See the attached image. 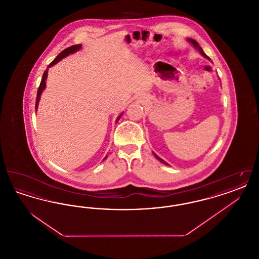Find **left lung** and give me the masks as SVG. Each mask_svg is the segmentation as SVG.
<instances>
[{"mask_svg":"<svg viewBox=\"0 0 259 259\" xmlns=\"http://www.w3.org/2000/svg\"><path fill=\"white\" fill-rule=\"evenodd\" d=\"M187 40H188V41H189V42H190V44H191V45L193 46V48H194L195 50H198V51L200 52V54H201V55H202L203 57L207 58L208 60H209V61H210V58H209V56H207V55H206V53H205V52L203 51V50H202V48H201V47L199 46V44H198L197 41H196L195 39H193V38H190V37H188V38H187ZM152 153H153L154 157H155V158H156L157 160L160 161L161 163H163V164H165V165H169V164H168V163H167L166 161H164L163 160V159H161L160 157H159L158 155H156V154H155L154 152H152Z\"/></svg>","mask_w":259,"mask_h":259,"instance_id":"obj_1","label":"left lung"}]
</instances>
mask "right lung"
<instances>
[{
	"mask_svg": "<svg viewBox=\"0 0 259 259\" xmlns=\"http://www.w3.org/2000/svg\"><path fill=\"white\" fill-rule=\"evenodd\" d=\"M81 48H82V46H81V44H80V45H76V46H72V47H70V48H68V49L63 50L61 53H59V54H58V56H57L53 61L51 62L50 65H49L48 69L45 71V73L42 74V78H41L40 84H39V87H38V89H37V100H36V111L37 110V106H38V102H39V99H40V95H41V93L44 92V90L46 89V87H47V78H48L49 68L52 67V66H54V65H55V64H57L58 62L61 61L63 58H65V57L69 56L70 54H73L74 52H76V51L81 50ZM122 114H123V112H122V113H120V114L118 115V117L116 118L115 122H117V121L120 119V117H121V115H122ZM107 157H108V156H106L103 160H105Z\"/></svg>",
	"mask_w": 259,
	"mask_h": 259,
	"instance_id": "add662e5",
	"label": "right lung"
}]
</instances>
